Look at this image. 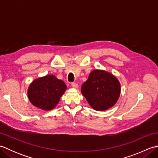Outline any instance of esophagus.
Returning a JSON list of instances; mask_svg holds the SVG:
<instances>
[{
    "label": "esophagus",
    "instance_id": "obj_1",
    "mask_svg": "<svg viewBox=\"0 0 158 158\" xmlns=\"http://www.w3.org/2000/svg\"><path fill=\"white\" fill-rule=\"evenodd\" d=\"M71 85L73 88H78V84L76 83H71Z\"/></svg>",
    "mask_w": 158,
    "mask_h": 158
}]
</instances>
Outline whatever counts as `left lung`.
<instances>
[{
	"label": "left lung",
	"instance_id": "8db88e82",
	"mask_svg": "<svg viewBox=\"0 0 158 158\" xmlns=\"http://www.w3.org/2000/svg\"><path fill=\"white\" fill-rule=\"evenodd\" d=\"M81 93L89 105L96 110H106L118 100L120 83L111 73L102 70H94L81 87Z\"/></svg>",
	"mask_w": 158,
	"mask_h": 158
}]
</instances>
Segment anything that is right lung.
<instances>
[{"mask_svg": "<svg viewBox=\"0 0 158 158\" xmlns=\"http://www.w3.org/2000/svg\"><path fill=\"white\" fill-rule=\"evenodd\" d=\"M66 89L64 82L49 75L34 80L29 85L28 96L36 107L50 110L55 108Z\"/></svg>", "mask_w": 158, "mask_h": 158, "instance_id": "obj_1", "label": "right lung"}]
</instances>
